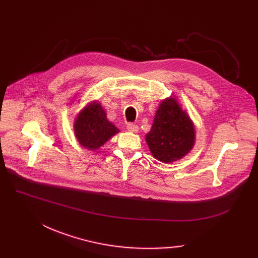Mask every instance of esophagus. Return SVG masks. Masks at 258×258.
I'll return each mask as SVG.
<instances>
[{
  "label": "esophagus",
  "instance_id": "34e87169",
  "mask_svg": "<svg viewBox=\"0 0 258 258\" xmlns=\"http://www.w3.org/2000/svg\"><path fill=\"white\" fill-rule=\"evenodd\" d=\"M126 128L130 131V132H133V133H137L139 131V127L137 124L135 123H127L126 124Z\"/></svg>",
  "mask_w": 258,
  "mask_h": 258
}]
</instances>
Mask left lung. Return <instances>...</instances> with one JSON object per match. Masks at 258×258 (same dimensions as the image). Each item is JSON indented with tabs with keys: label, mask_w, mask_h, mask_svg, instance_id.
I'll use <instances>...</instances> for the list:
<instances>
[{
	"label": "left lung",
	"mask_w": 258,
	"mask_h": 258,
	"mask_svg": "<svg viewBox=\"0 0 258 258\" xmlns=\"http://www.w3.org/2000/svg\"><path fill=\"white\" fill-rule=\"evenodd\" d=\"M146 142L153 156L164 163L183 158L195 142V127L175 99L162 102L156 113Z\"/></svg>",
	"instance_id": "obj_1"
}]
</instances>
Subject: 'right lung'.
<instances>
[{
	"instance_id": "right-lung-1",
	"label": "right lung",
	"mask_w": 258,
	"mask_h": 258,
	"mask_svg": "<svg viewBox=\"0 0 258 258\" xmlns=\"http://www.w3.org/2000/svg\"><path fill=\"white\" fill-rule=\"evenodd\" d=\"M78 142L88 150H96L119 130L106 119L105 112L99 103L94 102L80 112L74 124Z\"/></svg>"
}]
</instances>
